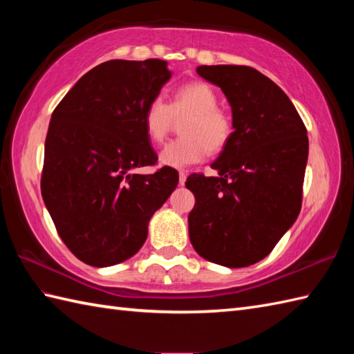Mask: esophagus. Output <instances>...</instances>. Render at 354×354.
<instances>
[{
    "mask_svg": "<svg viewBox=\"0 0 354 354\" xmlns=\"http://www.w3.org/2000/svg\"><path fill=\"white\" fill-rule=\"evenodd\" d=\"M187 181V171L181 170L179 171V185H184Z\"/></svg>",
    "mask_w": 354,
    "mask_h": 354,
    "instance_id": "esophagus-1",
    "label": "esophagus"
}]
</instances>
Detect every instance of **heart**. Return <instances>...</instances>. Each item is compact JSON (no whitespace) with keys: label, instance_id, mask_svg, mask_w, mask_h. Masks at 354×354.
<instances>
[{"label":"heart","instance_id":"obj_1","mask_svg":"<svg viewBox=\"0 0 354 354\" xmlns=\"http://www.w3.org/2000/svg\"><path fill=\"white\" fill-rule=\"evenodd\" d=\"M219 97L205 82H190L173 91L169 104L161 97L147 103L142 123L147 138L160 145L167 137L175 118L185 120L181 124L183 138L170 141L160 153L165 167L183 169L201 162L207 153H219L227 147L234 124L227 111L217 106Z\"/></svg>","mask_w":354,"mask_h":354}]
</instances>
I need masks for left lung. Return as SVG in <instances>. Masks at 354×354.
<instances>
[{"label":"left lung","instance_id":"1","mask_svg":"<svg viewBox=\"0 0 354 354\" xmlns=\"http://www.w3.org/2000/svg\"><path fill=\"white\" fill-rule=\"evenodd\" d=\"M205 80L231 104L234 132L212 164L219 176L187 178L196 204L189 234L196 252L227 268L263 260L297 221L309 138L289 97L245 65H202Z\"/></svg>","mask_w":354,"mask_h":354}]
</instances>
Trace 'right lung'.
I'll list each match as a JSON object with an SVG mask.
<instances>
[{
  "instance_id": "right-lung-1",
  "label": "right lung",
  "mask_w": 354,
  "mask_h": 354,
  "mask_svg": "<svg viewBox=\"0 0 354 354\" xmlns=\"http://www.w3.org/2000/svg\"><path fill=\"white\" fill-rule=\"evenodd\" d=\"M170 76L160 59H114L82 76L53 111L42 199L66 248L89 266L137 254L150 217L176 189L171 167L132 173L158 161L142 114Z\"/></svg>"
}]
</instances>
